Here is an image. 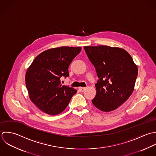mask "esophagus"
<instances>
[{"label": "esophagus", "instance_id": "34e87169", "mask_svg": "<svg viewBox=\"0 0 156 156\" xmlns=\"http://www.w3.org/2000/svg\"><path fill=\"white\" fill-rule=\"evenodd\" d=\"M86 87H79V90L80 92H84L86 90Z\"/></svg>", "mask_w": 156, "mask_h": 156}]
</instances>
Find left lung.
Masks as SVG:
<instances>
[{
	"label": "left lung",
	"mask_w": 156,
	"mask_h": 156,
	"mask_svg": "<svg viewBox=\"0 0 156 156\" xmlns=\"http://www.w3.org/2000/svg\"><path fill=\"white\" fill-rule=\"evenodd\" d=\"M84 48L99 78L93 104L105 112L116 110L134 90L137 66L131 55L120 48L100 45Z\"/></svg>",
	"instance_id": "left-lung-1"
}]
</instances>
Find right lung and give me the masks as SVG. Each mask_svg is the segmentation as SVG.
I'll return each mask as SVG.
<instances>
[{
  "mask_svg": "<svg viewBox=\"0 0 156 156\" xmlns=\"http://www.w3.org/2000/svg\"><path fill=\"white\" fill-rule=\"evenodd\" d=\"M81 48L62 46L43 51L27 70L26 86L32 102L51 115L62 113L76 93L73 87L62 86L60 78L69 75L68 68Z\"/></svg>",
  "mask_w": 156,
  "mask_h": 156,
  "instance_id": "obj_1",
  "label": "right lung"
}]
</instances>
